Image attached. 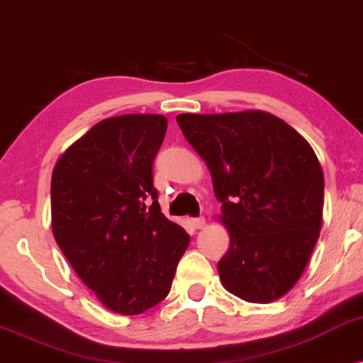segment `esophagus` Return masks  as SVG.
Instances as JSON below:
<instances>
[{
	"mask_svg": "<svg viewBox=\"0 0 363 363\" xmlns=\"http://www.w3.org/2000/svg\"><path fill=\"white\" fill-rule=\"evenodd\" d=\"M205 218H203V216H200V218H193V220H191V226L193 228H195V230H201V228L203 226H205Z\"/></svg>",
	"mask_w": 363,
	"mask_h": 363,
	"instance_id": "34e87169",
	"label": "esophagus"
}]
</instances>
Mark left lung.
I'll list each match as a JSON object with an SVG mask.
<instances>
[{"mask_svg": "<svg viewBox=\"0 0 363 363\" xmlns=\"http://www.w3.org/2000/svg\"><path fill=\"white\" fill-rule=\"evenodd\" d=\"M210 168L230 247L223 286L247 302H271L299 281L319 240L324 173L314 150L271 113L177 117Z\"/></svg>", "mask_w": 363, "mask_h": 363, "instance_id": "left-lung-1", "label": "left lung"}]
</instances>
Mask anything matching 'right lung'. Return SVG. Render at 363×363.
I'll use <instances>...</instances> for the list:
<instances>
[{"label": "right lung", "instance_id": "right-lung-1", "mask_svg": "<svg viewBox=\"0 0 363 363\" xmlns=\"http://www.w3.org/2000/svg\"><path fill=\"white\" fill-rule=\"evenodd\" d=\"M165 133L163 116L106 118L72 143L52 172L54 238L84 284L123 315L165 299L190 242L160 211L153 186Z\"/></svg>", "mask_w": 363, "mask_h": 363}]
</instances>
